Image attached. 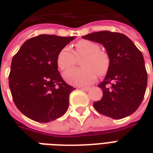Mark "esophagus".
Instances as JSON below:
<instances>
[{
	"label": "esophagus",
	"mask_w": 153,
	"mask_h": 153,
	"mask_svg": "<svg viewBox=\"0 0 153 153\" xmlns=\"http://www.w3.org/2000/svg\"><path fill=\"white\" fill-rule=\"evenodd\" d=\"M79 88H80L81 90H83V91H86V92L90 89V88H88V87H79Z\"/></svg>",
	"instance_id": "34e87169"
}]
</instances>
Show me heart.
Instances as JSON below:
<instances>
[{"instance_id": "heart-1", "label": "heart", "mask_w": 153, "mask_h": 153, "mask_svg": "<svg viewBox=\"0 0 153 153\" xmlns=\"http://www.w3.org/2000/svg\"><path fill=\"white\" fill-rule=\"evenodd\" d=\"M76 57L80 59L82 67L72 68L64 73V79L72 85L83 86L93 83L97 76H102L108 71L110 57L106 51L100 49L99 45L89 40L79 41L74 45V52L65 47L59 51L56 63L61 70L74 65Z\"/></svg>"}]
</instances>
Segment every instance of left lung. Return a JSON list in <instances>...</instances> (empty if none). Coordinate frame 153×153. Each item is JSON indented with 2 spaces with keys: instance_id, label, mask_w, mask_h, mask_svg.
Instances as JSON below:
<instances>
[{
  "instance_id": "8db88e82",
  "label": "left lung",
  "mask_w": 153,
  "mask_h": 153,
  "mask_svg": "<svg viewBox=\"0 0 153 153\" xmlns=\"http://www.w3.org/2000/svg\"><path fill=\"white\" fill-rule=\"evenodd\" d=\"M83 38L102 44L110 57V66L98 87L103 96L93 103L98 112L122 119L138 109L144 97L148 74L143 54L125 34L110 31L92 33Z\"/></svg>"
}]
</instances>
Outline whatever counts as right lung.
<instances>
[{
    "instance_id": "obj_1",
    "label": "right lung",
    "mask_w": 153,
    "mask_h": 153,
    "mask_svg": "<svg viewBox=\"0 0 153 153\" xmlns=\"http://www.w3.org/2000/svg\"><path fill=\"white\" fill-rule=\"evenodd\" d=\"M74 38L38 35L26 41L12 59L9 86L13 101L33 120L47 123L66 112L75 88L60 76L56 57Z\"/></svg>"
}]
</instances>
